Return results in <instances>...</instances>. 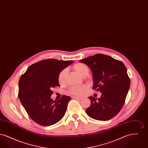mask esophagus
Listing matches in <instances>:
<instances>
[{
	"mask_svg": "<svg viewBox=\"0 0 148 148\" xmlns=\"http://www.w3.org/2000/svg\"><path fill=\"white\" fill-rule=\"evenodd\" d=\"M72 98L75 99H77V100H81L82 99V98H80V97H72Z\"/></svg>",
	"mask_w": 148,
	"mask_h": 148,
	"instance_id": "34e87169",
	"label": "esophagus"
}]
</instances>
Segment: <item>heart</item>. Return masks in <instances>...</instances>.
Wrapping results in <instances>:
<instances>
[{
  "instance_id": "obj_1",
  "label": "heart",
  "mask_w": 148,
  "mask_h": 148,
  "mask_svg": "<svg viewBox=\"0 0 148 148\" xmlns=\"http://www.w3.org/2000/svg\"><path fill=\"white\" fill-rule=\"evenodd\" d=\"M73 69L82 77H86L89 73L88 67L84 64L82 63L75 64L73 66ZM67 74V69H64L59 73L58 76V82L60 84H64L65 83ZM88 85L87 84H84L80 86L71 87L67 92L68 94L77 97H81L84 94L85 92L88 90Z\"/></svg>"
}]
</instances>
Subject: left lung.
Returning a JSON list of instances; mask_svg holds the SVG:
<instances>
[{"instance_id":"8db88e82","label":"left lung","mask_w":148,"mask_h":148,"mask_svg":"<svg viewBox=\"0 0 148 148\" xmlns=\"http://www.w3.org/2000/svg\"><path fill=\"white\" fill-rule=\"evenodd\" d=\"M92 70V89L101 92L100 98L90 97L91 104L87 115L101 121L111 119L124 106L130 84L126 66L121 61L103 54H97L80 60Z\"/></svg>"}]
</instances>
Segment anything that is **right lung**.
<instances>
[{"label":"right lung","mask_w":148,"mask_h":148,"mask_svg":"<svg viewBox=\"0 0 148 148\" xmlns=\"http://www.w3.org/2000/svg\"><path fill=\"white\" fill-rule=\"evenodd\" d=\"M72 60L45 59L31 65L19 81L18 97L29 117L44 127L50 126L62 119L70 97L63 95L53 100V88L59 86V73L71 65Z\"/></svg>","instance_id":"right-lung-1"}]
</instances>
